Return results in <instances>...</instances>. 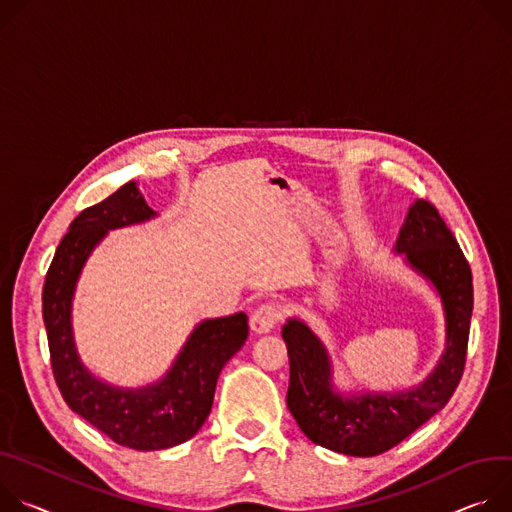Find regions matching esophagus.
Here are the masks:
<instances>
[{
	"label": "esophagus",
	"instance_id": "1",
	"mask_svg": "<svg viewBox=\"0 0 512 512\" xmlns=\"http://www.w3.org/2000/svg\"><path fill=\"white\" fill-rule=\"evenodd\" d=\"M280 317V309L274 307V305H262L258 307L252 317H250V329L256 333V335H264V333H270L276 325Z\"/></svg>",
	"mask_w": 512,
	"mask_h": 512
}]
</instances>
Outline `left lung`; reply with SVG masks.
<instances>
[{
	"instance_id": "8db88e82",
	"label": "left lung",
	"mask_w": 512,
	"mask_h": 512,
	"mask_svg": "<svg viewBox=\"0 0 512 512\" xmlns=\"http://www.w3.org/2000/svg\"><path fill=\"white\" fill-rule=\"evenodd\" d=\"M392 252L427 282L443 309L445 348L419 384L401 390H342L323 339L299 317H289L282 327L291 364L289 411L313 443L344 456H378L417 431L447 405L466 364L472 272L431 203L417 199L409 207Z\"/></svg>"
}]
</instances>
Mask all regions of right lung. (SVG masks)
<instances>
[{"instance_id":"add662e5","label":"right lung","mask_w":512,"mask_h":512,"mask_svg":"<svg viewBox=\"0 0 512 512\" xmlns=\"http://www.w3.org/2000/svg\"><path fill=\"white\" fill-rule=\"evenodd\" d=\"M156 215L136 181L87 207L56 248L42 289L50 364L63 399L109 439L138 451L175 447L203 427L217 378L248 337V317L242 311L203 319L170 368L156 382L136 388L111 384L83 364L73 333V299L81 272L107 232L146 223Z\"/></svg>"}]
</instances>
